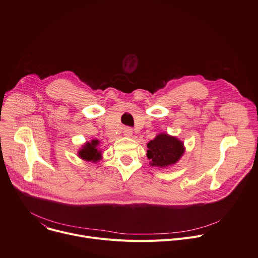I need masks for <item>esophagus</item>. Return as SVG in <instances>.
Here are the masks:
<instances>
[{
  "label": "esophagus",
  "mask_w": 258,
  "mask_h": 258,
  "mask_svg": "<svg viewBox=\"0 0 258 258\" xmlns=\"http://www.w3.org/2000/svg\"><path fill=\"white\" fill-rule=\"evenodd\" d=\"M123 134H124V136H126V137H131V136L133 135V130H132V127L125 126V127L123 128Z\"/></svg>",
  "instance_id": "esophagus-1"
}]
</instances>
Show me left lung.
<instances>
[{
  "mask_svg": "<svg viewBox=\"0 0 258 258\" xmlns=\"http://www.w3.org/2000/svg\"><path fill=\"white\" fill-rule=\"evenodd\" d=\"M147 157L151 160V166L160 168L173 165L184 153L182 142L166 134L156 136L147 144Z\"/></svg>",
  "mask_w": 258,
  "mask_h": 258,
  "instance_id": "obj_1",
  "label": "left lung"
}]
</instances>
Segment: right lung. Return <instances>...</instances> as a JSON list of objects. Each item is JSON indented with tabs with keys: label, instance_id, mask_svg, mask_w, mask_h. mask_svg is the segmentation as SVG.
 Returning a JSON list of instances; mask_svg holds the SVG:
<instances>
[{
	"label": "right lung",
	"instance_id": "right-lung-1",
	"mask_svg": "<svg viewBox=\"0 0 258 258\" xmlns=\"http://www.w3.org/2000/svg\"><path fill=\"white\" fill-rule=\"evenodd\" d=\"M99 145L98 140H92L91 143H86L83 148L79 151V156L82 159L89 161H97L101 158V152L97 149Z\"/></svg>",
	"mask_w": 258,
	"mask_h": 258
}]
</instances>
